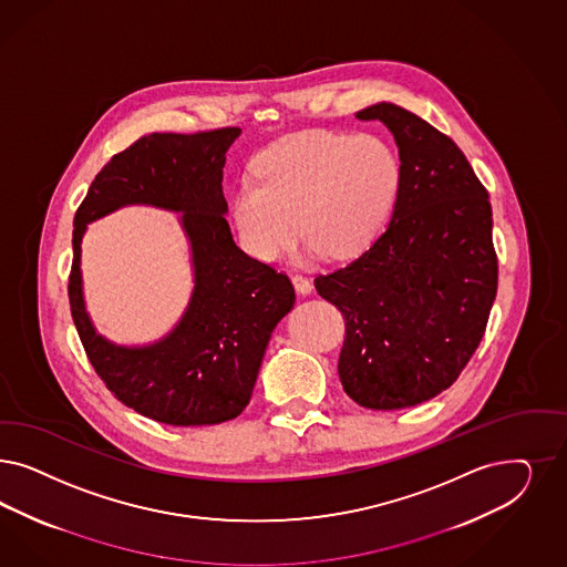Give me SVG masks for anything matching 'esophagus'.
<instances>
[{
  "instance_id": "esophagus-1",
  "label": "esophagus",
  "mask_w": 567,
  "mask_h": 567,
  "mask_svg": "<svg viewBox=\"0 0 567 567\" xmlns=\"http://www.w3.org/2000/svg\"><path fill=\"white\" fill-rule=\"evenodd\" d=\"M292 281L293 288L298 290V293H311L312 284L309 277H305V275H293Z\"/></svg>"
}]
</instances>
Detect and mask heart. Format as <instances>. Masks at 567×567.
<instances>
[{
	"instance_id": "1",
	"label": "heart",
	"mask_w": 567,
	"mask_h": 567,
	"mask_svg": "<svg viewBox=\"0 0 567 567\" xmlns=\"http://www.w3.org/2000/svg\"><path fill=\"white\" fill-rule=\"evenodd\" d=\"M255 179L239 183L231 204L246 250L275 260L302 227V255L352 258L390 219L402 166L396 150L375 133L309 131L262 150Z\"/></svg>"
}]
</instances>
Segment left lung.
<instances>
[{
    "label": "left lung",
    "instance_id": "obj_1",
    "mask_svg": "<svg viewBox=\"0 0 567 567\" xmlns=\"http://www.w3.org/2000/svg\"><path fill=\"white\" fill-rule=\"evenodd\" d=\"M357 118L392 131L401 192L384 234L315 288L347 321L344 392L392 411L446 390L484 338L498 284L493 208L457 144L417 114L382 102Z\"/></svg>",
    "mask_w": 567,
    "mask_h": 567
}]
</instances>
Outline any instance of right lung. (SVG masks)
<instances>
[{"instance_id": "1", "label": "right lung", "mask_w": 567, "mask_h": 567, "mask_svg": "<svg viewBox=\"0 0 567 567\" xmlns=\"http://www.w3.org/2000/svg\"><path fill=\"white\" fill-rule=\"evenodd\" d=\"M238 127L150 133L114 154L76 208L69 300L74 328L114 399L168 425L236 420L252 396L275 326L293 307L286 274L239 250L225 219V152ZM128 203L183 212L195 292L183 321L150 348H116L92 328L82 302L80 239L86 223Z\"/></svg>"}]
</instances>
